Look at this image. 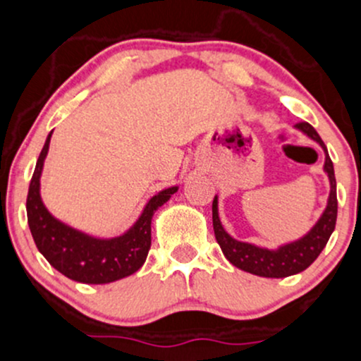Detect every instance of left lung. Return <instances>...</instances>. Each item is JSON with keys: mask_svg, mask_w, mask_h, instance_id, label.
I'll return each mask as SVG.
<instances>
[{"mask_svg": "<svg viewBox=\"0 0 361 361\" xmlns=\"http://www.w3.org/2000/svg\"><path fill=\"white\" fill-rule=\"evenodd\" d=\"M298 130H301L305 135H308L311 140L318 143L322 149L325 150V173L329 174L331 180V195H329L327 207H325L324 214L318 219L317 225L311 228L308 233L299 240L290 242V244L282 245L276 250L256 247L252 244H245V242L235 240L230 237L223 228L221 221L218 216V197L212 200V226H214L216 240H218L219 247L226 259L230 261L233 267L240 268V270L252 273L257 276H267V279H283V276L295 275L310 267L320 252L327 245L329 238H331L334 228H336L337 219V192H336V176H334V164L329 157V152L325 143L322 142L320 135L314 131V128L310 123H298L295 124Z\"/></svg>", "mask_w": 361, "mask_h": 361, "instance_id": "left-lung-1", "label": "left lung"}]
</instances>
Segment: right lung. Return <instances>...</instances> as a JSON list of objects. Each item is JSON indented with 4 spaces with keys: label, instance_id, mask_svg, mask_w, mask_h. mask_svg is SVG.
I'll return each instance as SVG.
<instances>
[{
    "label": "right lung",
    "instance_id": "add662e5",
    "mask_svg": "<svg viewBox=\"0 0 361 361\" xmlns=\"http://www.w3.org/2000/svg\"><path fill=\"white\" fill-rule=\"evenodd\" d=\"M50 138L51 133L36 162L27 193V223L36 247L55 270L81 283L116 282L138 271L150 250L152 216L168 202L178 187L166 188L152 197L138 221L124 235L109 240L93 238L60 223L41 202L39 176Z\"/></svg>",
    "mask_w": 361,
    "mask_h": 361
}]
</instances>
